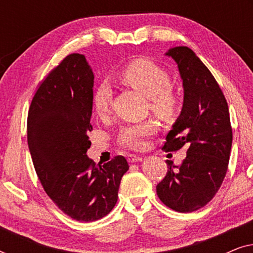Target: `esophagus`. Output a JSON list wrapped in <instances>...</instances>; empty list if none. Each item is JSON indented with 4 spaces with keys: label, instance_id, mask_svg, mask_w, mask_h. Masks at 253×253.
I'll return each mask as SVG.
<instances>
[{
    "label": "esophagus",
    "instance_id": "obj_1",
    "mask_svg": "<svg viewBox=\"0 0 253 253\" xmlns=\"http://www.w3.org/2000/svg\"><path fill=\"white\" fill-rule=\"evenodd\" d=\"M141 160H143V158L138 157V155H134V154L127 155V161H129L130 164H134V162H139Z\"/></svg>",
    "mask_w": 253,
    "mask_h": 253
}]
</instances>
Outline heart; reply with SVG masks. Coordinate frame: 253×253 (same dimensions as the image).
Returning <instances> with one entry per match:
<instances>
[{
  "mask_svg": "<svg viewBox=\"0 0 253 253\" xmlns=\"http://www.w3.org/2000/svg\"><path fill=\"white\" fill-rule=\"evenodd\" d=\"M119 81L122 84L140 92L148 98V105L154 114L162 119L174 115L177 107V98L170 88L171 81L167 71L152 61L134 60L119 72ZM114 92L108 82H101L92 93V105L100 117L108 115L112 110ZM159 126L155 121L129 124L120 131L119 141L123 146L141 150L146 146L147 139L158 132Z\"/></svg>",
  "mask_w": 253,
  "mask_h": 253,
  "instance_id": "heart-1",
  "label": "heart"
}]
</instances>
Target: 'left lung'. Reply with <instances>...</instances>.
<instances>
[{
    "label": "left lung",
    "instance_id": "left-lung-1",
    "mask_svg": "<svg viewBox=\"0 0 253 253\" xmlns=\"http://www.w3.org/2000/svg\"><path fill=\"white\" fill-rule=\"evenodd\" d=\"M183 81L182 112L166 137L164 150L185 146L179 166L167 161L168 171L157 193L169 209L189 213L202 209L215 196L229 164L233 129L227 100L215 78L189 47L169 49Z\"/></svg>",
    "mask_w": 253,
    "mask_h": 253
}]
</instances>
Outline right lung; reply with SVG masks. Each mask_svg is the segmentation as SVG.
I'll list each match as a JSON object with an SVG mask.
<instances>
[{
  "instance_id": "add662e5",
  "label": "right lung",
  "mask_w": 253,
  "mask_h": 253,
  "mask_svg": "<svg viewBox=\"0 0 253 253\" xmlns=\"http://www.w3.org/2000/svg\"><path fill=\"white\" fill-rule=\"evenodd\" d=\"M93 84L84 55H68L40 84L27 116V144L41 185L62 212L82 222L114 209L129 169L122 155L100 166L86 154Z\"/></svg>"
}]
</instances>
